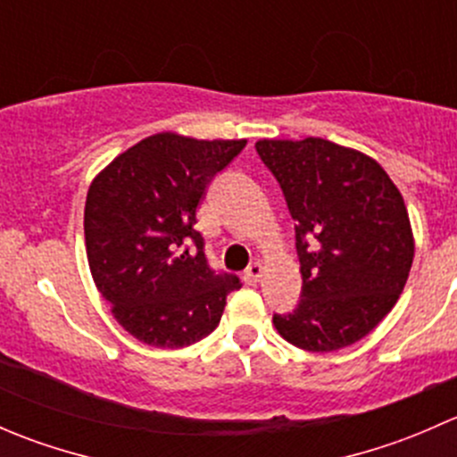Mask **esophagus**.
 Masks as SVG:
<instances>
[{
  "instance_id": "34e87169",
  "label": "esophagus",
  "mask_w": 457,
  "mask_h": 457,
  "mask_svg": "<svg viewBox=\"0 0 457 457\" xmlns=\"http://www.w3.org/2000/svg\"><path fill=\"white\" fill-rule=\"evenodd\" d=\"M261 276H262V265L261 262H252V265L247 267V271L243 278H245L247 285H256L258 280H261Z\"/></svg>"
}]
</instances>
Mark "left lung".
<instances>
[{
    "instance_id": "obj_1",
    "label": "left lung",
    "mask_w": 457,
    "mask_h": 457,
    "mask_svg": "<svg viewBox=\"0 0 457 457\" xmlns=\"http://www.w3.org/2000/svg\"><path fill=\"white\" fill-rule=\"evenodd\" d=\"M256 152L296 220L303 292L274 314L287 343L327 353L365 338L403 294L413 262L407 205L378 161L318 137L261 139Z\"/></svg>"
}]
</instances>
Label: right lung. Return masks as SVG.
<instances>
[{
	"label": "right lung",
	"mask_w": 457,
	"mask_h": 457,
	"mask_svg": "<svg viewBox=\"0 0 457 457\" xmlns=\"http://www.w3.org/2000/svg\"><path fill=\"white\" fill-rule=\"evenodd\" d=\"M159 132L105 165L86 196L90 274L119 325L141 343L179 349L219 325L234 274H216L196 232L212 179L245 147Z\"/></svg>",
	"instance_id": "add662e5"
}]
</instances>
